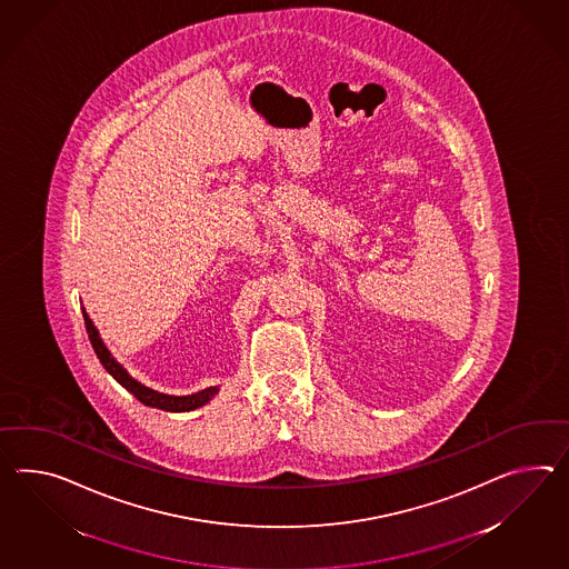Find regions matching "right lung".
Masks as SVG:
<instances>
[{
    "mask_svg": "<svg viewBox=\"0 0 569 569\" xmlns=\"http://www.w3.org/2000/svg\"><path fill=\"white\" fill-rule=\"evenodd\" d=\"M82 315L83 322H86V331H88V337H90V343L94 347L98 360L104 366V370H107L121 387L127 388L138 401L143 402V405L162 409V411H170V413H184V411H194V409L208 405V402L220 392V387H209L199 390V392H193V395H182V397H179V395L158 392V390H153V388L141 385L139 380H136L133 376L127 372L126 368H123L119 361L112 358L111 351L107 349L104 341L100 339V333H98L94 322L88 317V312H86L83 308Z\"/></svg>",
    "mask_w": 569,
    "mask_h": 569,
    "instance_id": "1",
    "label": "right lung"
}]
</instances>
